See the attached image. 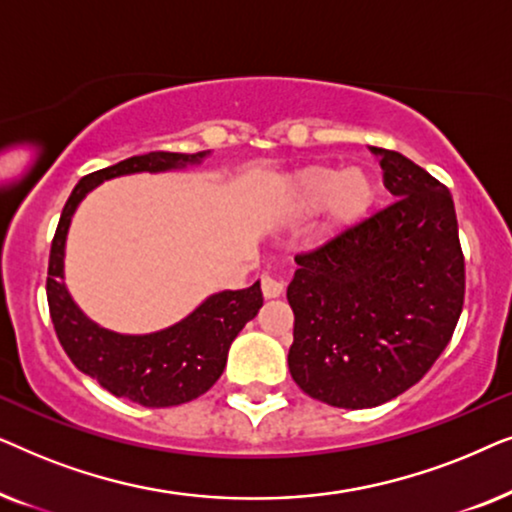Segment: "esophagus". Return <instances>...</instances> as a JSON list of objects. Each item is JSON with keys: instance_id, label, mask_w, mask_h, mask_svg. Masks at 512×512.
Returning <instances> with one entry per match:
<instances>
[{"instance_id": "1", "label": "esophagus", "mask_w": 512, "mask_h": 512, "mask_svg": "<svg viewBox=\"0 0 512 512\" xmlns=\"http://www.w3.org/2000/svg\"><path fill=\"white\" fill-rule=\"evenodd\" d=\"M261 289H263V296L265 298H279V296H282V291H284V284L279 282V279H275V277L265 275L261 279Z\"/></svg>"}]
</instances>
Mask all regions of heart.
Here are the masks:
<instances>
[{
	"instance_id": "obj_1",
	"label": "heart",
	"mask_w": 512,
	"mask_h": 512,
	"mask_svg": "<svg viewBox=\"0 0 512 512\" xmlns=\"http://www.w3.org/2000/svg\"><path fill=\"white\" fill-rule=\"evenodd\" d=\"M377 198V184L366 167L310 165L298 170L286 186V212L307 216L321 209V233L342 235L366 219Z\"/></svg>"
}]
</instances>
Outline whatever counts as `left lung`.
Masks as SVG:
<instances>
[{"mask_svg":"<svg viewBox=\"0 0 512 512\" xmlns=\"http://www.w3.org/2000/svg\"><path fill=\"white\" fill-rule=\"evenodd\" d=\"M396 202L312 254L286 289L289 370L345 410L401 396L443 354L464 305V254L447 188L403 153L375 149Z\"/></svg>","mask_w":512,"mask_h":512,"instance_id":"1","label":"left lung"}]
</instances>
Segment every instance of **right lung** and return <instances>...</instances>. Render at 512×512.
I'll return each instance as SVG.
<instances>
[{"instance_id": "add662e5", "label": "right lung", "mask_w": 512, "mask_h": 512, "mask_svg": "<svg viewBox=\"0 0 512 512\" xmlns=\"http://www.w3.org/2000/svg\"><path fill=\"white\" fill-rule=\"evenodd\" d=\"M209 153L212 151H151L88 174L74 186L53 237L46 296L62 349L81 373L100 382L109 394L128 398L144 408L188 403L219 380L237 333L261 310V282L247 289L216 291L184 319L160 331L118 333L90 319L69 293L65 284L67 233L83 198L104 181L142 172L186 170L200 165Z\"/></svg>"}]
</instances>
